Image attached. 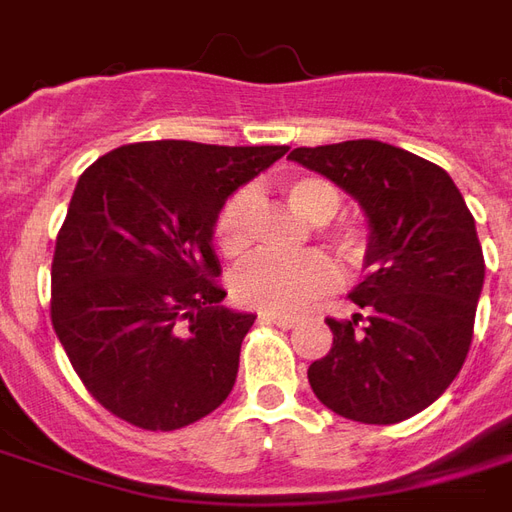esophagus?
I'll list each match as a JSON object with an SVG mask.
<instances>
[{
    "label": "esophagus",
    "instance_id": "esophagus-1",
    "mask_svg": "<svg viewBox=\"0 0 512 512\" xmlns=\"http://www.w3.org/2000/svg\"><path fill=\"white\" fill-rule=\"evenodd\" d=\"M260 321L274 323V326H279V329H293V326L299 323L293 315H277V312H263V315H260Z\"/></svg>",
    "mask_w": 512,
    "mask_h": 512
}]
</instances>
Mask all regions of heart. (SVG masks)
<instances>
[{
	"mask_svg": "<svg viewBox=\"0 0 512 512\" xmlns=\"http://www.w3.org/2000/svg\"><path fill=\"white\" fill-rule=\"evenodd\" d=\"M285 200L290 208L307 222H332L343 208V194L334 183L323 178H296L285 183ZM252 189L233 191L222 208L213 216V246L224 257H241L252 244ZM326 241L340 255L345 266H359L365 257V235L354 227H334L326 233ZM337 282L334 266L318 252L282 260L271 255H252L235 268L230 277V290L238 304L263 312H296L312 299L329 293Z\"/></svg>",
	"mask_w": 512,
	"mask_h": 512,
	"instance_id": "heart-1",
	"label": "heart"
}]
</instances>
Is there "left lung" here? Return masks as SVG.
I'll return each instance as SVG.
<instances>
[{
  "label": "left lung",
  "mask_w": 512,
  "mask_h": 512,
  "mask_svg": "<svg viewBox=\"0 0 512 512\" xmlns=\"http://www.w3.org/2000/svg\"><path fill=\"white\" fill-rule=\"evenodd\" d=\"M354 194L370 224L367 266L351 293L365 315L326 318L332 351L310 386L334 414L395 425L428 408L461 373L474 334L485 260L474 216L436 164L376 139L290 153Z\"/></svg>",
  "instance_id": "left-lung-1"
}]
</instances>
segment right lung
Returning a JSON list of instances; mask_svg holds the SVG:
<instances>
[{
  "label": "right lung",
  "instance_id": "right-lung-1",
  "mask_svg": "<svg viewBox=\"0 0 512 512\" xmlns=\"http://www.w3.org/2000/svg\"><path fill=\"white\" fill-rule=\"evenodd\" d=\"M285 153L161 139L82 172L51 260V326L117 419L178 430L227 400L255 315L222 307L213 216Z\"/></svg>",
  "mask_w": 512,
  "mask_h": 512
}]
</instances>
